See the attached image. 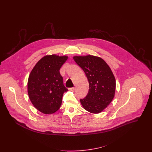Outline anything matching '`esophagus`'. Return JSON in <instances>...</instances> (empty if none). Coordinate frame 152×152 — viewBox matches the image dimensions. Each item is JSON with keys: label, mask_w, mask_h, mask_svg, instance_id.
<instances>
[{"label": "esophagus", "mask_w": 152, "mask_h": 152, "mask_svg": "<svg viewBox=\"0 0 152 152\" xmlns=\"http://www.w3.org/2000/svg\"><path fill=\"white\" fill-rule=\"evenodd\" d=\"M68 89L69 91H74L75 89V88H69Z\"/></svg>", "instance_id": "obj_1"}]
</instances>
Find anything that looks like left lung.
<instances>
[{
    "mask_svg": "<svg viewBox=\"0 0 152 152\" xmlns=\"http://www.w3.org/2000/svg\"><path fill=\"white\" fill-rule=\"evenodd\" d=\"M76 63L85 72L89 89L86 98L81 99L83 108L92 113L106 108L115 96L116 80L107 63L101 57L88 55L74 56Z\"/></svg>",
    "mask_w": 152,
    "mask_h": 152,
    "instance_id": "1",
    "label": "left lung"
}]
</instances>
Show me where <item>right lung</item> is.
Returning <instances> with one entry per match:
<instances>
[{"label": "right lung", "instance_id": "obj_1", "mask_svg": "<svg viewBox=\"0 0 152 152\" xmlns=\"http://www.w3.org/2000/svg\"><path fill=\"white\" fill-rule=\"evenodd\" d=\"M68 56L47 55L33 67L28 79L27 92L33 106L44 114H52L61 107L63 94L68 91L63 84L60 69Z\"/></svg>", "mask_w": 152, "mask_h": 152}]
</instances>
